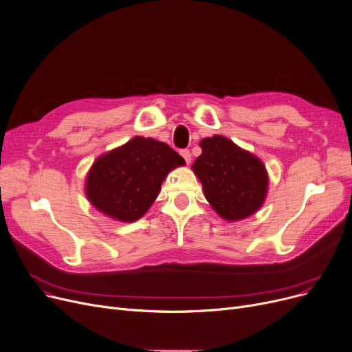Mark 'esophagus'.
Here are the masks:
<instances>
[{"label":"esophagus","mask_w":352,"mask_h":352,"mask_svg":"<svg viewBox=\"0 0 352 352\" xmlns=\"http://www.w3.org/2000/svg\"><path fill=\"white\" fill-rule=\"evenodd\" d=\"M179 154H181V157L186 160V162L187 164H190L191 162V154H190V151L188 149H181L179 151Z\"/></svg>","instance_id":"1"}]
</instances>
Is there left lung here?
I'll return each mask as SVG.
<instances>
[{"mask_svg": "<svg viewBox=\"0 0 352 352\" xmlns=\"http://www.w3.org/2000/svg\"><path fill=\"white\" fill-rule=\"evenodd\" d=\"M200 146L203 152L194 161L192 171L219 216L237 221L261 208L269 184L263 162L220 135L204 138Z\"/></svg>", "mask_w": 352, "mask_h": 352, "instance_id": "8db88e82", "label": "left lung"}]
</instances>
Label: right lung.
<instances>
[{
  "label": "right lung",
  "instance_id": "right-lung-1",
  "mask_svg": "<svg viewBox=\"0 0 352 352\" xmlns=\"http://www.w3.org/2000/svg\"><path fill=\"white\" fill-rule=\"evenodd\" d=\"M186 161L164 142L135 136L99 157L86 178V195L111 219L132 223L149 210L162 181Z\"/></svg>",
  "mask_w": 352,
  "mask_h": 352
}]
</instances>
